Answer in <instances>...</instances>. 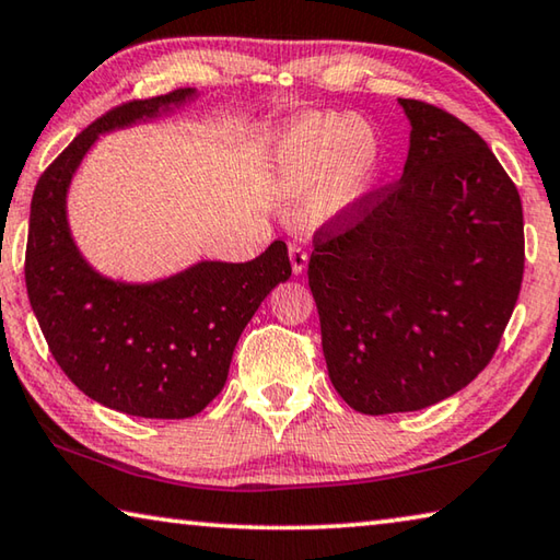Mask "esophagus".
Listing matches in <instances>:
<instances>
[{"instance_id": "esophagus-1", "label": "esophagus", "mask_w": 560, "mask_h": 560, "mask_svg": "<svg viewBox=\"0 0 560 560\" xmlns=\"http://www.w3.org/2000/svg\"><path fill=\"white\" fill-rule=\"evenodd\" d=\"M289 259H291V271L296 273V277H301V273L306 271V267H308V252L303 249L301 244H291L289 246Z\"/></svg>"}]
</instances>
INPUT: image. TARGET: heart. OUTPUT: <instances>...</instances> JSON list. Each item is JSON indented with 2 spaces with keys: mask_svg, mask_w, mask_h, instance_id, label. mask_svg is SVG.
Wrapping results in <instances>:
<instances>
[{
  "mask_svg": "<svg viewBox=\"0 0 560 560\" xmlns=\"http://www.w3.org/2000/svg\"><path fill=\"white\" fill-rule=\"evenodd\" d=\"M381 163L373 128L340 113H311L281 132L271 170L283 197H308V214L328 222L371 192Z\"/></svg>",
  "mask_w": 560,
  "mask_h": 560,
  "instance_id": "obj_1",
  "label": "heart"
}]
</instances>
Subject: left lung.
<instances>
[{
	"mask_svg": "<svg viewBox=\"0 0 560 560\" xmlns=\"http://www.w3.org/2000/svg\"><path fill=\"white\" fill-rule=\"evenodd\" d=\"M397 183L320 226L308 287L330 383L363 415L415 412L489 365L524 277V212L489 145L430 103L397 98Z\"/></svg>",
	"mask_w": 560,
	"mask_h": 560,
	"instance_id": "1",
	"label": "left lung"
}]
</instances>
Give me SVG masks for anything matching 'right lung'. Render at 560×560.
Instances as JSON below:
<instances>
[{"label": "right lung", "instance_id": "1", "mask_svg": "<svg viewBox=\"0 0 560 560\" xmlns=\"http://www.w3.org/2000/svg\"><path fill=\"white\" fill-rule=\"evenodd\" d=\"M195 89L130 101L81 132L36 183L26 242V293L51 355L91 400L150 420H185L222 393L244 326L291 277L289 249L257 259H202L155 281L103 277L69 224V187L98 136L173 116Z\"/></svg>", "mask_w": 560, "mask_h": 560}]
</instances>
